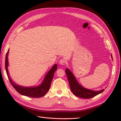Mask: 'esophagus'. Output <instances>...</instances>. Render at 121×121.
Returning <instances> with one entry per match:
<instances>
[{
	"label": "esophagus",
	"mask_w": 121,
	"mask_h": 121,
	"mask_svg": "<svg viewBox=\"0 0 121 121\" xmlns=\"http://www.w3.org/2000/svg\"><path fill=\"white\" fill-rule=\"evenodd\" d=\"M59 64L61 65H65V60L64 59H60L59 61Z\"/></svg>",
	"instance_id": "1"
}]
</instances>
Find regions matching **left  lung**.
Returning a JSON list of instances; mask_svg holds the SVG:
<instances>
[{
    "instance_id": "8db88e82",
    "label": "left lung",
    "mask_w": 121,
    "mask_h": 121,
    "mask_svg": "<svg viewBox=\"0 0 121 121\" xmlns=\"http://www.w3.org/2000/svg\"><path fill=\"white\" fill-rule=\"evenodd\" d=\"M65 73L72 92L76 96L83 98H90L103 92L104 89L99 91H94L83 87L78 82L72 72L68 68L65 69Z\"/></svg>"
}]
</instances>
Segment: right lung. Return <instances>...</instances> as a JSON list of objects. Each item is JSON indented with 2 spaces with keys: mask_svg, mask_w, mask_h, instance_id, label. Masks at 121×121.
Here are the masks:
<instances>
[{
  "mask_svg": "<svg viewBox=\"0 0 121 121\" xmlns=\"http://www.w3.org/2000/svg\"><path fill=\"white\" fill-rule=\"evenodd\" d=\"M9 52V49L6 53L5 57V68L6 72L7 75H8L9 81L12 84L13 88L15 89L17 92L21 94L26 96L34 98H39L43 96L46 93L49 91L50 88L51 83L53 79L54 72L57 69V65L55 64L49 72L47 73L45 76L42 83L39 86L36 87H23L20 85H18L15 83H14L12 79L9 76V73L8 71V54Z\"/></svg>",
  "mask_w": 121,
  "mask_h": 121,
  "instance_id": "obj_1",
  "label": "right lung"
}]
</instances>
